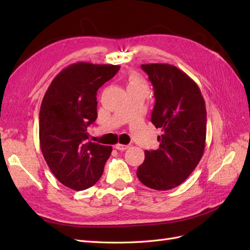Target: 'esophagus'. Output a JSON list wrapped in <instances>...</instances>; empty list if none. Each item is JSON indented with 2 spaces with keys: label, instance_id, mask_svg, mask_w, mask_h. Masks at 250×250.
I'll use <instances>...</instances> for the list:
<instances>
[{
  "label": "esophagus",
  "instance_id": "1",
  "mask_svg": "<svg viewBox=\"0 0 250 250\" xmlns=\"http://www.w3.org/2000/svg\"><path fill=\"white\" fill-rule=\"evenodd\" d=\"M115 148L120 150V151H124V150L129 148V146H128V145H123V144H117V145L115 146Z\"/></svg>",
  "mask_w": 250,
  "mask_h": 250
}]
</instances>
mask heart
<instances>
[{
    "instance_id": "b5f03b06",
    "label": "heart",
    "mask_w": 250,
    "mask_h": 250,
    "mask_svg": "<svg viewBox=\"0 0 250 250\" xmlns=\"http://www.w3.org/2000/svg\"><path fill=\"white\" fill-rule=\"evenodd\" d=\"M138 86H146L145 82L137 74H131L128 79V87H138Z\"/></svg>"
}]
</instances>
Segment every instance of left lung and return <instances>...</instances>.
<instances>
[{
    "mask_svg": "<svg viewBox=\"0 0 250 250\" xmlns=\"http://www.w3.org/2000/svg\"><path fill=\"white\" fill-rule=\"evenodd\" d=\"M154 88L151 122L161 128L160 147L145 151L137 175L143 185L157 191L181 185L197 167L206 148V102L192 78L167 63L142 64Z\"/></svg>",
    "mask_w": 250,
    "mask_h": 250,
    "instance_id": "8db88e82",
    "label": "left lung"
}]
</instances>
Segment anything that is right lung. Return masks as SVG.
<instances>
[{
  "instance_id": "obj_1",
  "label": "right lung",
  "mask_w": 250,
  "mask_h": 250,
  "mask_svg": "<svg viewBox=\"0 0 250 250\" xmlns=\"http://www.w3.org/2000/svg\"><path fill=\"white\" fill-rule=\"evenodd\" d=\"M120 70L116 64L76 62L52 80L41 105L40 145L44 161L63 186L93 187L103 174L111 146L88 141L97 119V92Z\"/></svg>"
}]
</instances>
